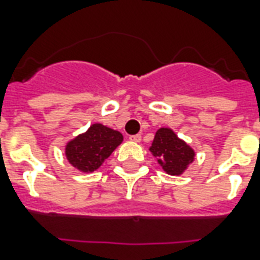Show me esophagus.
Segmentation results:
<instances>
[{
  "label": "esophagus",
  "instance_id": "obj_1",
  "mask_svg": "<svg viewBox=\"0 0 260 260\" xmlns=\"http://www.w3.org/2000/svg\"><path fill=\"white\" fill-rule=\"evenodd\" d=\"M129 139L135 143H140V140H142V136H140V135H132V136H129Z\"/></svg>",
  "mask_w": 260,
  "mask_h": 260
}]
</instances>
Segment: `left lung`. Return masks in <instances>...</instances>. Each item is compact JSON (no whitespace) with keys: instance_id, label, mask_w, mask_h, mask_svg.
<instances>
[{"instance_id":"1","label":"left lung","mask_w":260,"mask_h":260,"mask_svg":"<svg viewBox=\"0 0 260 260\" xmlns=\"http://www.w3.org/2000/svg\"><path fill=\"white\" fill-rule=\"evenodd\" d=\"M150 151L158 158L163 170L171 175L183 173L194 159V151L169 128L156 132Z\"/></svg>"}]
</instances>
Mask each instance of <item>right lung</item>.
Wrapping results in <instances>:
<instances>
[{
    "label": "right lung",
    "instance_id": "add662e5",
    "mask_svg": "<svg viewBox=\"0 0 260 260\" xmlns=\"http://www.w3.org/2000/svg\"><path fill=\"white\" fill-rule=\"evenodd\" d=\"M122 142V135L102 124H93L66 147L69 162L81 171H94Z\"/></svg>",
    "mask_w": 260,
    "mask_h": 260
}]
</instances>
